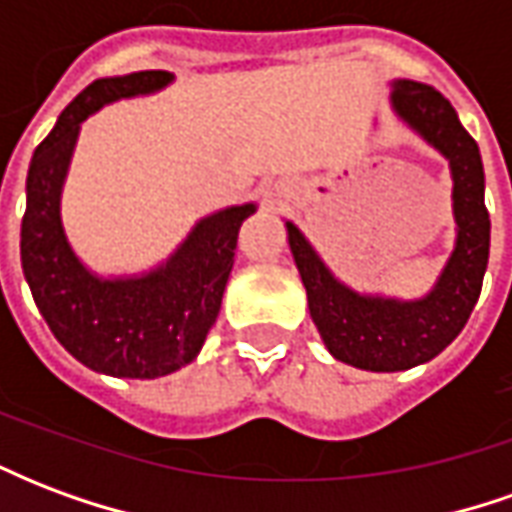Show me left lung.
I'll use <instances>...</instances> for the list:
<instances>
[{"instance_id": "left-lung-1", "label": "left lung", "mask_w": 512, "mask_h": 512, "mask_svg": "<svg viewBox=\"0 0 512 512\" xmlns=\"http://www.w3.org/2000/svg\"><path fill=\"white\" fill-rule=\"evenodd\" d=\"M392 106L408 126L450 158L458 241L430 296L422 301L359 296L329 274L299 227L288 222L290 252L323 343L334 359L376 373H395L430 362L461 334L480 299L491 246L480 147L461 126L450 101L428 84L403 79L395 82Z\"/></svg>"}]
</instances>
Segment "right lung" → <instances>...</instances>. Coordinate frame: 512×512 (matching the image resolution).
I'll return each mask as SVG.
<instances>
[{
    "instance_id": "obj_1",
    "label": "right lung",
    "mask_w": 512,
    "mask_h": 512,
    "mask_svg": "<svg viewBox=\"0 0 512 512\" xmlns=\"http://www.w3.org/2000/svg\"><path fill=\"white\" fill-rule=\"evenodd\" d=\"M167 71L98 79L73 98L35 150L21 219V266L51 334L95 373L158 378L189 365L216 323L241 224L255 205L202 219L167 266L139 279H98L76 260L60 222V191L79 123L128 95L161 90Z\"/></svg>"
}]
</instances>
